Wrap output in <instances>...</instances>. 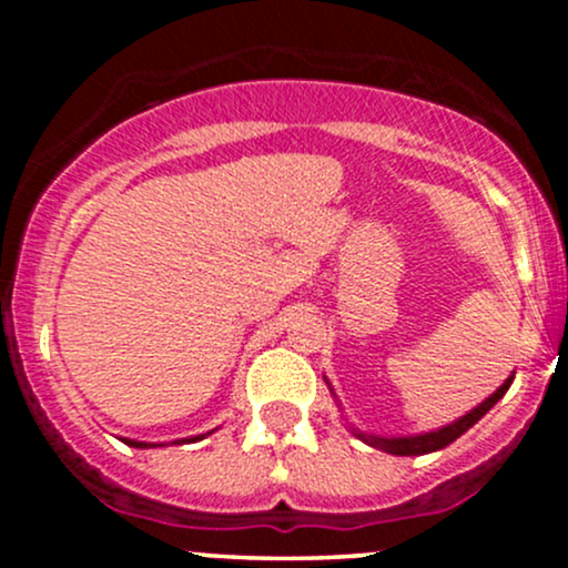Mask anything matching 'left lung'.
<instances>
[{"label":"left lung","mask_w":568,"mask_h":568,"mask_svg":"<svg viewBox=\"0 0 568 568\" xmlns=\"http://www.w3.org/2000/svg\"><path fill=\"white\" fill-rule=\"evenodd\" d=\"M325 379V376H323ZM328 384V379H325ZM513 384V374L507 376L505 384L497 389V393H491L486 397L484 403H478L473 410H467L465 416H459V419H454L452 425H443L438 429H429V433H416V435H374V433H363V429L352 427L349 425V433L355 435V438H361L363 443H368L371 448H379L384 454H395V456H422V454H433V452H440V448L452 446V443L459 438V435H465L467 429H470L475 422L484 419V416L491 410L494 406L499 403V397L510 389ZM331 389V384H328ZM334 393V389H331Z\"/></svg>","instance_id":"1"}]
</instances>
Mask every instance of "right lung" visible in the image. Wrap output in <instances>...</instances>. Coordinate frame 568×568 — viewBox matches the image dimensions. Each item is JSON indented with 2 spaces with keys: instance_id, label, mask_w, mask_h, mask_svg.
Returning a JSON list of instances; mask_svg holds the SVG:
<instances>
[{
  "instance_id": "right-lung-1",
  "label": "right lung",
  "mask_w": 568,
  "mask_h": 568,
  "mask_svg": "<svg viewBox=\"0 0 568 568\" xmlns=\"http://www.w3.org/2000/svg\"><path fill=\"white\" fill-rule=\"evenodd\" d=\"M213 433V429H211ZM211 433H205V435H194V438H181V440H173V443H197V440H202V438H207V435ZM122 443H125V446H133V448H158V446H165V443H146V440H133V438H120Z\"/></svg>"
}]
</instances>
